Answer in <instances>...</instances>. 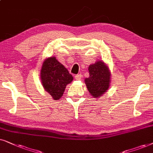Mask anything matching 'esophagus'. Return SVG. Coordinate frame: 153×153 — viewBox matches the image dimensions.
Here are the masks:
<instances>
[{
  "instance_id": "esophagus-1",
  "label": "esophagus",
  "mask_w": 153,
  "mask_h": 153,
  "mask_svg": "<svg viewBox=\"0 0 153 153\" xmlns=\"http://www.w3.org/2000/svg\"><path fill=\"white\" fill-rule=\"evenodd\" d=\"M82 75L80 73V74H77L76 75H75V78L76 79V80H81V79H82Z\"/></svg>"
}]
</instances>
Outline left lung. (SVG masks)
<instances>
[{
  "instance_id": "8db88e82",
  "label": "left lung",
  "mask_w": 153,
  "mask_h": 153,
  "mask_svg": "<svg viewBox=\"0 0 153 153\" xmlns=\"http://www.w3.org/2000/svg\"><path fill=\"white\" fill-rule=\"evenodd\" d=\"M89 77L85 79L87 88L94 98L103 95L110 85L108 68L103 62H97L89 66Z\"/></svg>"
}]
</instances>
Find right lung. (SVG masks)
<instances>
[{
    "label": "right lung",
    "mask_w": 153,
    "mask_h": 153,
    "mask_svg": "<svg viewBox=\"0 0 153 153\" xmlns=\"http://www.w3.org/2000/svg\"><path fill=\"white\" fill-rule=\"evenodd\" d=\"M42 85L54 100L63 96L66 86L72 82L73 77L54 56L47 59L40 71Z\"/></svg>",
    "instance_id": "1"
}]
</instances>
